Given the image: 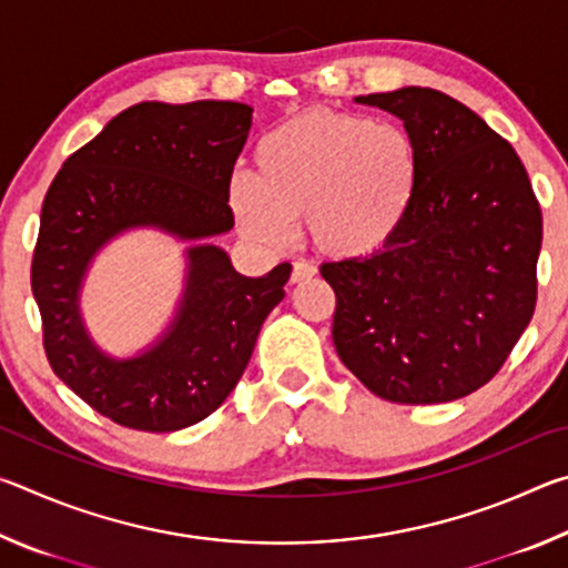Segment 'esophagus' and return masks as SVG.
Wrapping results in <instances>:
<instances>
[{
    "instance_id": "1",
    "label": "esophagus",
    "mask_w": 568,
    "mask_h": 568,
    "mask_svg": "<svg viewBox=\"0 0 568 568\" xmlns=\"http://www.w3.org/2000/svg\"><path fill=\"white\" fill-rule=\"evenodd\" d=\"M315 273H318V271H315V265H311V263H295L293 265V273H291V283L311 281Z\"/></svg>"
}]
</instances>
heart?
Instances as JSON below:
<instances>
[{
    "label": "heart",
    "mask_w": 568,
    "mask_h": 568,
    "mask_svg": "<svg viewBox=\"0 0 568 568\" xmlns=\"http://www.w3.org/2000/svg\"><path fill=\"white\" fill-rule=\"evenodd\" d=\"M418 150L396 122L307 110L255 148V178L235 172L227 205L247 240L283 247L303 217L313 247L335 261L381 250L406 220L418 187Z\"/></svg>",
    "instance_id": "b5f03b06"
}]
</instances>
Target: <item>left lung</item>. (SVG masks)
Instances as JSON below:
<instances>
[{
    "label": "left lung",
    "mask_w": 568,
    "mask_h": 568,
    "mask_svg": "<svg viewBox=\"0 0 568 568\" xmlns=\"http://www.w3.org/2000/svg\"><path fill=\"white\" fill-rule=\"evenodd\" d=\"M403 120L418 150L406 220L368 257L323 263L333 343L378 398L428 406L486 386L531 323L541 207L516 150L430 88L355 98Z\"/></svg>",
    "instance_id": "left-lung-1"
}]
</instances>
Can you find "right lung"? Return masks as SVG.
Returning a JSON list of instances; mask_svg holds the SVG:
<instances>
[{"mask_svg":"<svg viewBox=\"0 0 568 568\" xmlns=\"http://www.w3.org/2000/svg\"><path fill=\"white\" fill-rule=\"evenodd\" d=\"M253 108L200 100L140 102L72 152L47 190L32 257L44 353L57 378L102 416L170 434L207 418L237 386L291 263L240 275L223 247L187 250L175 321L150 351L110 358L84 331L80 287L98 250L130 227L203 240L235 225L227 182Z\"/></svg>","mask_w":568,"mask_h":568,"instance_id":"obj_1","label":"right lung"}]
</instances>
